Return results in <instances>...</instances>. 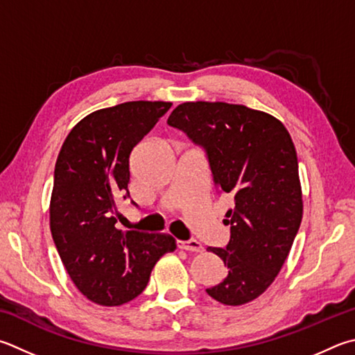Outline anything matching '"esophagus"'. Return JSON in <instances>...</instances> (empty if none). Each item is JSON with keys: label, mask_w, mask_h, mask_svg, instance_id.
Returning a JSON list of instances; mask_svg holds the SVG:
<instances>
[{"label": "esophagus", "mask_w": 355, "mask_h": 355, "mask_svg": "<svg viewBox=\"0 0 355 355\" xmlns=\"http://www.w3.org/2000/svg\"><path fill=\"white\" fill-rule=\"evenodd\" d=\"M178 247L182 250H186V251H191V253H202V251L205 250L202 242L198 241H188V242H178Z\"/></svg>", "instance_id": "esophagus-1"}]
</instances>
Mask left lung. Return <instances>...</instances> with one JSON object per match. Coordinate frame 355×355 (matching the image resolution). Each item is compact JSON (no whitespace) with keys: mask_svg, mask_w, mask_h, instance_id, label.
Returning a JSON list of instances; mask_svg holds the SVG:
<instances>
[{"mask_svg":"<svg viewBox=\"0 0 355 355\" xmlns=\"http://www.w3.org/2000/svg\"><path fill=\"white\" fill-rule=\"evenodd\" d=\"M167 124L205 147L218 194L233 206L227 248H212L228 267L218 286L206 288L225 306H242L272 286L281 272L302 218L298 158L279 119L227 102H183Z\"/></svg>","mask_w":355,"mask_h":355,"instance_id":"1","label":"left lung"}]
</instances>
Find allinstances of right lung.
I'll return each mask as SVG.
<instances>
[{"mask_svg":"<svg viewBox=\"0 0 355 355\" xmlns=\"http://www.w3.org/2000/svg\"><path fill=\"white\" fill-rule=\"evenodd\" d=\"M172 102L132 101L89 113L71 128L55 161L49 227L77 290L114 307L143 292L161 256L177 243L164 233L116 228V200L128 196L130 157Z\"/></svg>","mask_w":355,"mask_h":355,"instance_id":"right-lung-1","label":"right lung"}]
</instances>
